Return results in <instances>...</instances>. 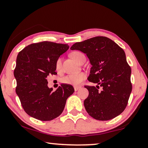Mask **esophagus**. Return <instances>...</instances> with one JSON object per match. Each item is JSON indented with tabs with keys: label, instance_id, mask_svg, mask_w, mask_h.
<instances>
[{
	"label": "esophagus",
	"instance_id": "obj_1",
	"mask_svg": "<svg viewBox=\"0 0 148 148\" xmlns=\"http://www.w3.org/2000/svg\"><path fill=\"white\" fill-rule=\"evenodd\" d=\"M79 88H80V87H77V86H75V87H74V90H75V91H77Z\"/></svg>",
	"mask_w": 148,
	"mask_h": 148
}]
</instances>
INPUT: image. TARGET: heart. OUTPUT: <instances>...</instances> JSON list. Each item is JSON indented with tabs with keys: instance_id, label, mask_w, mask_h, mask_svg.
<instances>
[{
	"instance_id": "b5f03b06",
	"label": "heart",
	"mask_w": 148,
	"mask_h": 148,
	"mask_svg": "<svg viewBox=\"0 0 148 148\" xmlns=\"http://www.w3.org/2000/svg\"><path fill=\"white\" fill-rule=\"evenodd\" d=\"M71 56L73 59H74L76 62L79 63L83 58L85 57L84 54L79 51L73 52L71 54ZM55 69L56 71L60 72L62 71V59L60 57H58L55 62ZM86 75L84 73H79L76 74H70L64 77L62 79V82L63 84L72 85L74 86H78L86 79Z\"/></svg>"
}]
</instances>
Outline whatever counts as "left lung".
<instances>
[{"instance_id":"8db88e82","label":"left lung","mask_w":148,"mask_h":148,"mask_svg":"<svg viewBox=\"0 0 148 148\" xmlns=\"http://www.w3.org/2000/svg\"><path fill=\"white\" fill-rule=\"evenodd\" d=\"M71 49L86 54L92 65L88 80L98 84L85 86L89 91L84 100L87 112L98 121H108L121 114L132 91L131 69L123 48L110 38L96 36L76 42Z\"/></svg>"}]
</instances>
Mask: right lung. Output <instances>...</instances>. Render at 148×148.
<instances>
[{
	"mask_svg": "<svg viewBox=\"0 0 148 148\" xmlns=\"http://www.w3.org/2000/svg\"><path fill=\"white\" fill-rule=\"evenodd\" d=\"M68 44L44 41L29 44L18 54L14 76L16 93L23 110L30 116L48 121L63 111L73 94L71 85L61 84L56 91L48 87L47 77L56 75L55 62L69 49Z\"/></svg>",
	"mask_w": 148,
	"mask_h": 148,
	"instance_id": "obj_1",
	"label": "right lung"
}]
</instances>
